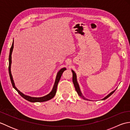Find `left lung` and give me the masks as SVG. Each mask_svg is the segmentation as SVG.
Returning a JSON list of instances; mask_svg holds the SVG:
<instances>
[{
	"mask_svg": "<svg viewBox=\"0 0 130 130\" xmlns=\"http://www.w3.org/2000/svg\"><path fill=\"white\" fill-rule=\"evenodd\" d=\"M72 73H73V84H74V87H75V90H76V92L78 93V95H79L80 96V97H82L83 99H86V100H88L87 99L85 98L84 97V96L82 95V93H81V92H80V88H79V84H78V82H77V80H76V74L75 73V72H74V71L73 70H72ZM115 90H113V92H112L111 93H110L108 95H107V96H106V97L104 98L103 99V100H104V99H107V98H108L109 96H111V95L112 94L115 92Z\"/></svg>",
	"mask_w": 130,
	"mask_h": 130,
	"instance_id": "obj_1",
	"label": "left lung"
}]
</instances>
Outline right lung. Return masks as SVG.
I'll return each instance as SVG.
<instances>
[{
    "mask_svg": "<svg viewBox=\"0 0 130 130\" xmlns=\"http://www.w3.org/2000/svg\"><path fill=\"white\" fill-rule=\"evenodd\" d=\"M13 45H14V42H13L12 45L11 46L10 49V53H9V76H10V79L11 80V83H12V86L14 88V89L17 91V92L19 94V95H21V96H22L23 98L26 99L27 101H28L29 102H46L47 101L50 99H52V98L54 97V96L56 94V90H57V84L59 83V82L60 81V79L61 78V76L62 73H63V71L66 70L67 69L66 68H62L61 69L59 72H58L57 76H56V80H55V83L54 84V86L53 87V89H52L51 92L50 93L44 96H42V97H40V98H35V97H31V96H27L23 94L22 93H21L20 91H19L17 88L15 87L14 85V81L13 80L12 78V74H11V71H10V66H11V62H12V51H13Z\"/></svg>",
    "mask_w": 130,
    "mask_h": 130,
    "instance_id": "obj_1",
    "label": "right lung"
}]
</instances>
